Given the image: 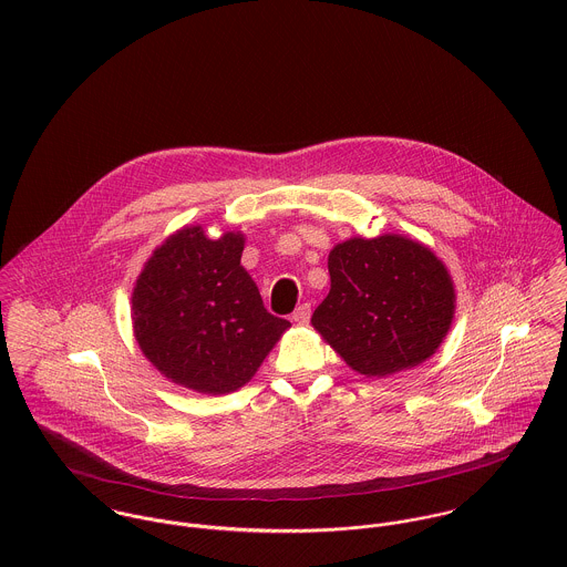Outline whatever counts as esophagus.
Returning a JSON list of instances; mask_svg holds the SVG:
<instances>
[{"label":"esophagus","instance_id":"1","mask_svg":"<svg viewBox=\"0 0 567 567\" xmlns=\"http://www.w3.org/2000/svg\"><path fill=\"white\" fill-rule=\"evenodd\" d=\"M310 315H312L310 303H301V306L292 312V321L297 324H306L310 321Z\"/></svg>","mask_w":567,"mask_h":567}]
</instances>
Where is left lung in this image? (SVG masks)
<instances>
[{"instance_id":"left-lung-1","label":"left lung","mask_w":567,"mask_h":567,"mask_svg":"<svg viewBox=\"0 0 567 567\" xmlns=\"http://www.w3.org/2000/svg\"><path fill=\"white\" fill-rule=\"evenodd\" d=\"M331 288L315 329L367 378H386L427 360L454 319L456 295L445 264L423 244L386 234L336 244Z\"/></svg>"}]
</instances>
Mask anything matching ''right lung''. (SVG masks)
Here are the masks:
<instances>
[{
    "label": "right lung",
    "instance_id": "right-lung-1",
    "mask_svg": "<svg viewBox=\"0 0 567 567\" xmlns=\"http://www.w3.org/2000/svg\"><path fill=\"white\" fill-rule=\"evenodd\" d=\"M244 236L209 240L203 227L169 236L133 290V327L144 355L167 380L205 395L244 386L281 333L240 264Z\"/></svg>",
    "mask_w": 567,
    "mask_h": 567
}]
</instances>
